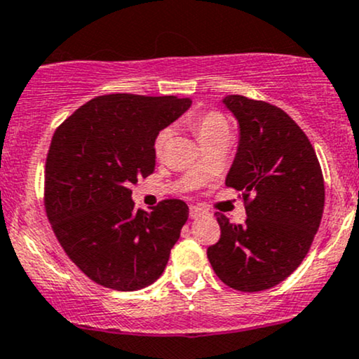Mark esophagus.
Segmentation results:
<instances>
[{
	"label": "esophagus",
	"instance_id": "1",
	"mask_svg": "<svg viewBox=\"0 0 359 359\" xmlns=\"http://www.w3.org/2000/svg\"><path fill=\"white\" fill-rule=\"evenodd\" d=\"M201 215H205V212L201 208H198V206H189V217L191 218H198L201 217Z\"/></svg>",
	"mask_w": 359,
	"mask_h": 359
}]
</instances>
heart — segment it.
Wrapping results in <instances>:
<instances>
[{"label":"heart","mask_w":359,"mask_h":359,"mask_svg":"<svg viewBox=\"0 0 359 359\" xmlns=\"http://www.w3.org/2000/svg\"><path fill=\"white\" fill-rule=\"evenodd\" d=\"M191 128L195 129L196 136L200 137L201 142H206L210 141V139L220 137V136H229V122H226L225 117L217 111L203 112L200 114V116H196L191 122ZM170 137H171L170 128L161 129L158 134H156L153 141V149L156 156H161L164 153Z\"/></svg>","instance_id":"heart-1"}]
</instances>
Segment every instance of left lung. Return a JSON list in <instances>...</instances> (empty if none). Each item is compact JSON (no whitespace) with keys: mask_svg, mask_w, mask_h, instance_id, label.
<instances>
[{"mask_svg":"<svg viewBox=\"0 0 359 359\" xmlns=\"http://www.w3.org/2000/svg\"><path fill=\"white\" fill-rule=\"evenodd\" d=\"M223 104L240 126L225 184L242 193L247 220L235 225L217 215L222 235L206 255L223 284L259 292L287 279L309 252L324 210L323 171L304 130L282 109L243 95Z\"/></svg>","mask_w":359,"mask_h":359,"instance_id":"1","label":"left lung"}]
</instances>
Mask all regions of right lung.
<instances>
[{
  "label": "right lung",
  "mask_w": 359,
  "mask_h": 359,
  "mask_svg": "<svg viewBox=\"0 0 359 359\" xmlns=\"http://www.w3.org/2000/svg\"><path fill=\"white\" fill-rule=\"evenodd\" d=\"M191 105L176 95L109 94L55 130L45 164V210L65 254L88 279L137 290L159 279L188 220V205L134 208L130 184L154 171L153 141Z\"/></svg>",
  "instance_id": "right-lung-1"
}]
</instances>
